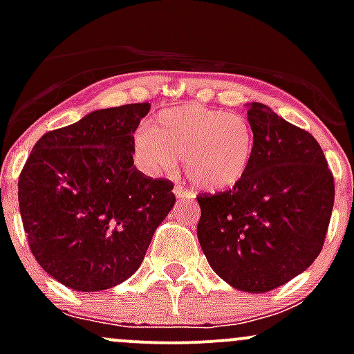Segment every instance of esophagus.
I'll return each instance as SVG.
<instances>
[{
    "instance_id": "obj_1",
    "label": "esophagus",
    "mask_w": 354,
    "mask_h": 354,
    "mask_svg": "<svg viewBox=\"0 0 354 354\" xmlns=\"http://www.w3.org/2000/svg\"><path fill=\"white\" fill-rule=\"evenodd\" d=\"M173 194L176 195V198H185V197H190V192L185 190L183 187H180V185H176V187L173 188Z\"/></svg>"
}]
</instances>
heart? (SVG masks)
<instances>
[{
	"mask_svg": "<svg viewBox=\"0 0 354 354\" xmlns=\"http://www.w3.org/2000/svg\"><path fill=\"white\" fill-rule=\"evenodd\" d=\"M255 145L245 116L197 102L160 111L133 135L135 156L149 173H169L181 156L192 183L207 192L236 187L250 171Z\"/></svg>",
	"mask_w": 354,
	"mask_h": 354,
	"instance_id": "1",
	"label": "heart"
}]
</instances>
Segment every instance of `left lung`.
Instances as JSON below:
<instances>
[{"label":"left lung","mask_w":354,"mask_h":354,"mask_svg":"<svg viewBox=\"0 0 354 354\" xmlns=\"http://www.w3.org/2000/svg\"><path fill=\"white\" fill-rule=\"evenodd\" d=\"M255 156L236 187L198 195L197 236L214 272L246 292L276 289L322 252L334 176L319 142L252 102Z\"/></svg>","instance_id":"8db88e82"}]
</instances>
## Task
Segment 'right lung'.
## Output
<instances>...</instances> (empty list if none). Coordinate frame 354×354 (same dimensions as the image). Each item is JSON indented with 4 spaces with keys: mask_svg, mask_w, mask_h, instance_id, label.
<instances>
[{
    "mask_svg": "<svg viewBox=\"0 0 354 354\" xmlns=\"http://www.w3.org/2000/svg\"><path fill=\"white\" fill-rule=\"evenodd\" d=\"M149 109V102L97 109L48 131L20 173L32 255L75 291H102L133 276L176 202L169 180L133 166V133Z\"/></svg>",
    "mask_w": 354,
    "mask_h": 354,
    "instance_id": "right-lung-1",
    "label": "right lung"
}]
</instances>
